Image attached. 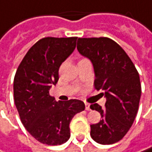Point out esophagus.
<instances>
[{"mask_svg":"<svg viewBox=\"0 0 152 152\" xmlns=\"http://www.w3.org/2000/svg\"><path fill=\"white\" fill-rule=\"evenodd\" d=\"M85 105H86V110H90V104L86 102V104H85Z\"/></svg>","mask_w":152,"mask_h":152,"instance_id":"34e87169","label":"esophagus"}]
</instances>
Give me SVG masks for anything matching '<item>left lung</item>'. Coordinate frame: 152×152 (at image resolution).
<instances>
[{"instance_id":"8db88e82","label":"left lung","mask_w":152,"mask_h":152,"mask_svg":"<svg viewBox=\"0 0 152 152\" xmlns=\"http://www.w3.org/2000/svg\"><path fill=\"white\" fill-rule=\"evenodd\" d=\"M77 50L91 59L94 88L103 91L107 99L104 109L97 103L90 106L102 117L99 123L91 125L90 134L101 144L118 142L132 126L139 109V73L126 52L110 38H78Z\"/></svg>"}]
</instances>
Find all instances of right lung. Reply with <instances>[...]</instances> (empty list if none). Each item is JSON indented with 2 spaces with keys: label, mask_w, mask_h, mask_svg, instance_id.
Masks as SVG:
<instances>
[{
  "label": "right lung",
  "mask_w": 152,
  "mask_h": 152,
  "mask_svg": "<svg viewBox=\"0 0 152 152\" xmlns=\"http://www.w3.org/2000/svg\"><path fill=\"white\" fill-rule=\"evenodd\" d=\"M77 37H44L36 42L20 62L13 84L14 102L20 120L38 142L60 145L70 137L69 124L85 110L79 100L54 101L50 88L58 80L62 62L73 52Z\"/></svg>",
  "instance_id": "obj_1"
}]
</instances>
